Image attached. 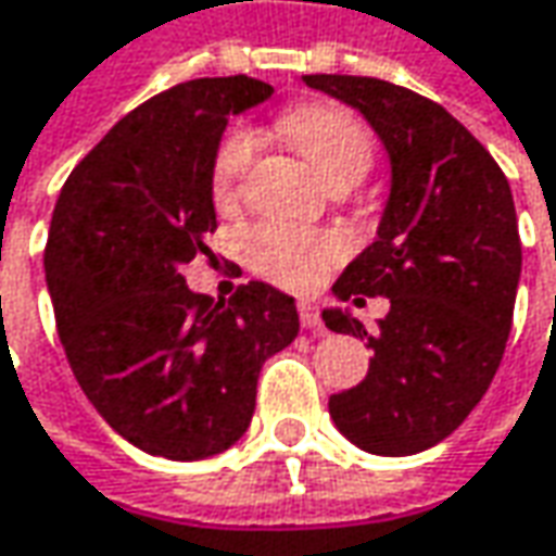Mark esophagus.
Wrapping results in <instances>:
<instances>
[{
    "instance_id": "1",
    "label": "esophagus",
    "mask_w": 556,
    "mask_h": 556,
    "mask_svg": "<svg viewBox=\"0 0 556 556\" xmlns=\"http://www.w3.org/2000/svg\"><path fill=\"white\" fill-rule=\"evenodd\" d=\"M300 321H303V328L315 333V337H321V333H325V321H321L318 306H315L312 300H303V303H300Z\"/></svg>"
}]
</instances>
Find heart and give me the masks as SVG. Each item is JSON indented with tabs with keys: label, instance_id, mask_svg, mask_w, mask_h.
<instances>
[{
	"label": "heart",
	"instance_id": "1",
	"mask_svg": "<svg viewBox=\"0 0 556 556\" xmlns=\"http://www.w3.org/2000/svg\"><path fill=\"white\" fill-rule=\"evenodd\" d=\"M290 141L303 157L318 169L325 182L340 176H365L371 166L374 144L368 129L353 111L337 104H306L281 119ZM253 136L247 129H231L213 157V201L216 206H235L241 198L250 163H253ZM244 256L263 278L281 288H312L328 268L343 256V241L333 235H318L309 228L285 223H263L250 228L244 238Z\"/></svg>",
	"mask_w": 556,
	"mask_h": 556
}]
</instances>
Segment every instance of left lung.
I'll use <instances>...</instances> for the list:
<instances>
[{"label": "left lung", "mask_w": 556, "mask_h": 556, "mask_svg": "<svg viewBox=\"0 0 556 556\" xmlns=\"http://www.w3.org/2000/svg\"><path fill=\"white\" fill-rule=\"evenodd\" d=\"M309 89L355 108L390 157V198L337 300L387 296L377 333L325 309L337 333L368 340L365 380L331 395L333 424L362 452L402 458L455 433L498 371L520 285V231L502 166L442 104L374 76L312 74Z\"/></svg>", "instance_id": "obj_1"}]
</instances>
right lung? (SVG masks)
<instances>
[{
    "label": "right lung",
    "mask_w": 556,
    "mask_h": 556,
    "mask_svg": "<svg viewBox=\"0 0 556 556\" xmlns=\"http://www.w3.org/2000/svg\"><path fill=\"white\" fill-rule=\"evenodd\" d=\"M271 98L253 76H206L144 101L76 163L58 194L46 285L76 383L126 442L169 460L244 437L268 355L300 331L266 281L213 303L182 268L210 256L213 157L228 117Z\"/></svg>",
    "instance_id": "1"
}]
</instances>
